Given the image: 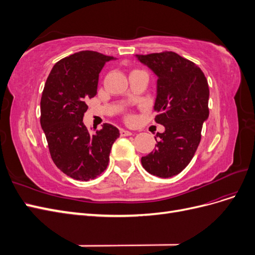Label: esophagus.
Here are the masks:
<instances>
[{"mask_svg": "<svg viewBox=\"0 0 255 255\" xmlns=\"http://www.w3.org/2000/svg\"><path fill=\"white\" fill-rule=\"evenodd\" d=\"M133 133L129 132V130H127V129H121L120 130V135L121 136H130Z\"/></svg>", "mask_w": 255, "mask_h": 255, "instance_id": "esophagus-1", "label": "esophagus"}]
</instances>
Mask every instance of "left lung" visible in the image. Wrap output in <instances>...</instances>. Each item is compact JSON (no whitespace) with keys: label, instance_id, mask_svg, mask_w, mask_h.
I'll return each mask as SVG.
<instances>
[{"label":"left lung","instance_id":"obj_1","mask_svg":"<svg viewBox=\"0 0 255 255\" xmlns=\"http://www.w3.org/2000/svg\"><path fill=\"white\" fill-rule=\"evenodd\" d=\"M156 75L155 121L165 127L155 136V150L141 157L149 173L167 179L185 169L201 140L208 118L210 89L204 73L192 61L174 52L136 55Z\"/></svg>","mask_w":255,"mask_h":255}]
</instances>
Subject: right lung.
I'll list each match as a JSON object with an SVG mask.
<instances>
[{
  "mask_svg": "<svg viewBox=\"0 0 255 255\" xmlns=\"http://www.w3.org/2000/svg\"><path fill=\"white\" fill-rule=\"evenodd\" d=\"M115 57L81 51L54 65L40 101V125L54 164L68 176L89 181L109 165L119 129L105 123L90 134L83 122L86 101L97 95L99 73Z\"/></svg>",
  "mask_w": 255,
  "mask_h": 255,
  "instance_id": "right-lung-1",
  "label": "right lung"
}]
</instances>
